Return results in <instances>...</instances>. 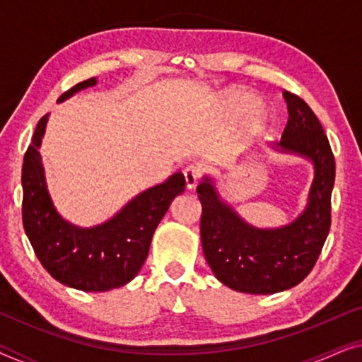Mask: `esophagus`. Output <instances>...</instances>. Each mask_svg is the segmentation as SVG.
<instances>
[{
    "label": "esophagus",
    "mask_w": 362,
    "mask_h": 362,
    "mask_svg": "<svg viewBox=\"0 0 362 362\" xmlns=\"http://www.w3.org/2000/svg\"><path fill=\"white\" fill-rule=\"evenodd\" d=\"M185 180H186V186L187 187H194L196 182L201 180L202 176V166L201 165H194V163H191V165H187L185 168Z\"/></svg>",
    "instance_id": "1"
}]
</instances>
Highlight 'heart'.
<instances>
[{
  "mask_svg": "<svg viewBox=\"0 0 362 362\" xmlns=\"http://www.w3.org/2000/svg\"><path fill=\"white\" fill-rule=\"evenodd\" d=\"M257 105H259V98H257L254 93L245 92V90H234L226 97V110L230 117L234 118L245 117L247 113L255 110ZM264 122H265V117L262 115V113H259V115L252 120L250 127L259 128Z\"/></svg>",
  "mask_w": 362,
  "mask_h": 362,
  "instance_id": "heart-1",
  "label": "heart"
}]
</instances>
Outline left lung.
<instances>
[{
	"label": "left lung",
	"mask_w": 362,
	"mask_h": 362,
	"mask_svg": "<svg viewBox=\"0 0 362 362\" xmlns=\"http://www.w3.org/2000/svg\"><path fill=\"white\" fill-rule=\"evenodd\" d=\"M284 97L288 122L279 145L315 163L303 214L284 229L259 230L222 204L207 181L196 189L202 204L201 239L207 264L222 284L244 293L269 295L298 285L318 260L331 226L334 155L328 136L303 98L288 90Z\"/></svg>",
	"instance_id": "obj_1"
}]
</instances>
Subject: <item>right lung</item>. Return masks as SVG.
Returning <instances> with one entry per match:
<instances>
[{
	"instance_id": "1",
	"label": "right lung",
	"mask_w": 362,
	"mask_h": 362,
	"mask_svg": "<svg viewBox=\"0 0 362 362\" xmlns=\"http://www.w3.org/2000/svg\"><path fill=\"white\" fill-rule=\"evenodd\" d=\"M95 83L87 78L59 97L66 100ZM47 115L39 120L23 163V226L34 254L57 281L83 291H107L135 279L145 264L151 237L168 207L185 191L182 173L150 187L123 207L105 224L81 229L54 209L47 194L37 148Z\"/></svg>"
}]
</instances>
